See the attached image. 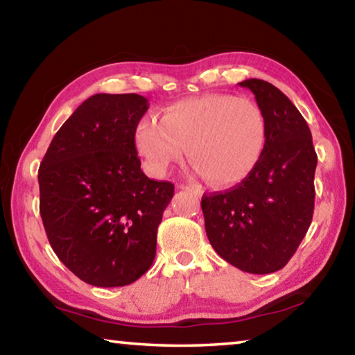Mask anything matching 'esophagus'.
Listing matches in <instances>:
<instances>
[{
	"instance_id": "esophagus-1",
	"label": "esophagus",
	"mask_w": 355,
	"mask_h": 355,
	"mask_svg": "<svg viewBox=\"0 0 355 355\" xmlns=\"http://www.w3.org/2000/svg\"><path fill=\"white\" fill-rule=\"evenodd\" d=\"M178 188L180 189H188V191H193L194 194H198V196H200L202 194V189L200 188H198V187H193V184H184V183H182V184H178Z\"/></svg>"
}]
</instances>
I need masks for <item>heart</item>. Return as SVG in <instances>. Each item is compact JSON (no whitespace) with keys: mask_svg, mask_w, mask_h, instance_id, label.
<instances>
[{"mask_svg":"<svg viewBox=\"0 0 355 355\" xmlns=\"http://www.w3.org/2000/svg\"><path fill=\"white\" fill-rule=\"evenodd\" d=\"M266 142L261 107L232 94L177 101L166 107L161 121L145 116L134 131V144L151 173H166L188 147L194 171L218 188L245 182L261 162Z\"/></svg>","mask_w":355,"mask_h":355,"instance_id":"heart-1","label":"heart"}]
</instances>
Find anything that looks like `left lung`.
<instances>
[{
  "instance_id": "obj_1",
  "label": "left lung",
  "mask_w": 355,
  "mask_h": 355,
  "mask_svg": "<svg viewBox=\"0 0 355 355\" xmlns=\"http://www.w3.org/2000/svg\"><path fill=\"white\" fill-rule=\"evenodd\" d=\"M240 87L266 116V150L245 182L204 194L200 207L213 250L243 272L266 275L289 262L311 224L318 155L305 118L283 92L261 78Z\"/></svg>"
}]
</instances>
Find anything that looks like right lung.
Segmentation results:
<instances>
[{
    "mask_svg": "<svg viewBox=\"0 0 355 355\" xmlns=\"http://www.w3.org/2000/svg\"><path fill=\"white\" fill-rule=\"evenodd\" d=\"M148 110L136 93L88 98L58 129L39 167V211L55 254L98 288L131 284L151 267L171 182L140 168L134 131Z\"/></svg>",
    "mask_w": 355,
    "mask_h": 355,
    "instance_id": "1",
    "label": "right lung"
}]
</instances>
